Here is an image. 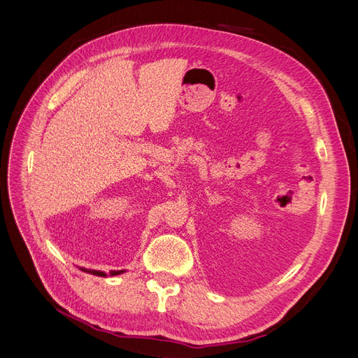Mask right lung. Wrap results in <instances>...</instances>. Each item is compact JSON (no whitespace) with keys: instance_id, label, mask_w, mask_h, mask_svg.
Returning a JSON list of instances; mask_svg holds the SVG:
<instances>
[{"instance_id":"1","label":"right lung","mask_w":358,"mask_h":358,"mask_svg":"<svg viewBox=\"0 0 358 358\" xmlns=\"http://www.w3.org/2000/svg\"><path fill=\"white\" fill-rule=\"evenodd\" d=\"M80 270H83V272H86V273H91V275H95V276H107L104 272H101V270H90V268H80ZM125 270H113V272H110V276H116V275H121V273H124Z\"/></svg>"}]
</instances>
